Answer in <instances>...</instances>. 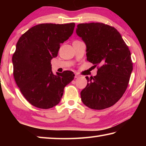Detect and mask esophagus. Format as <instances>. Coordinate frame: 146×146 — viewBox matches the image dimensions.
Wrapping results in <instances>:
<instances>
[{"label":"esophagus","instance_id":"obj_1","mask_svg":"<svg viewBox=\"0 0 146 146\" xmlns=\"http://www.w3.org/2000/svg\"><path fill=\"white\" fill-rule=\"evenodd\" d=\"M79 76H80V75H79L78 74H77V73L75 74V78H77L79 77Z\"/></svg>","mask_w":146,"mask_h":146}]
</instances>
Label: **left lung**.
Returning <instances> with one entry per match:
<instances>
[{
    "instance_id": "8db88e82",
    "label": "left lung",
    "mask_w": 146,
    "mask_h": 146,
    "mask_svg": "<svg viewBox=\"0 0 146 146\" xmlns=\"http://www.w3.org/2000/svg\"><path fill=\"white\" fill-rule=\"evenodd\" d=\"M76 33L86 45L87 60L99 66L80 93L84 104L104 110L117 103L127 88L133 62L131 53L117 29L99 23L79 24Z\"/></svg>"
}]
</instances>
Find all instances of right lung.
I'll list each match as a JSON object with an SVG mask.
<instances>
[{
  "label": "right lung",
  "instance_id": "1",
  "mask_svg": "<svg viewBox=\"0 0 146 146\" xmlns=\"http://www.w3.org/2000/svg\"><path fill=\"white\" fill-rule=\"evenodd\" d=\"M75 23L40 24L19 39L12 57L17 85L28 102L40 109L60 102L66 85L73 80L72 71L54 75L51 60L57 56L60 44L73 33Z\"/></svg>",
  "mask_w": 146,
  "mask_h": 146
}]
</instances>
